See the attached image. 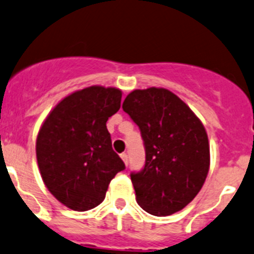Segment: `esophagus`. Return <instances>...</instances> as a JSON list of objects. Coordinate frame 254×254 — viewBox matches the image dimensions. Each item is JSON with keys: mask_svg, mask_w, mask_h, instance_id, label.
Wrapping results in <instances>:
<instances>
[{"mask_svg": "<svg viewBox=\"0 0 254 254\" xmlns=\"http://www.w3.org/2000/svg\"><path fill=\"white\" fill-rule=\"evenodd\" d=\"M120 157H122V160H123V161H124V164L127 165V162H129V157H127V154L123 152V154L120 155Z\"/></svg>", "mask_w": 254, "mask_h": 254, "instance_id": "34e87169", "label": "esophagus"}]
</instances>
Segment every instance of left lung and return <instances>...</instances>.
<instances>
[{
  "mask_svg": "<svg viewBox=\"0 0 254 254\" xmlns=\"http://www.w3.org/2000/svg\"><path fill=\"white\" fill-rule=\"evenodd\" d=\"M123 109L140 127L146 161L131 174L136 202L155 216H170L196 197L210 170L205 127L189 105L165 88L135 89Z\"/></svg>",
  "mask_w": 254,
  "mask_h": 254,
  "instance_id": "1",
  "label": "left lung"
}]
</instances>
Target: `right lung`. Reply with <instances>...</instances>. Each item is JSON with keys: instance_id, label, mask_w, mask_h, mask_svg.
Segmentation results:
<instances>
[{"instance_id": "add662e5", "label": "right lung", "mask_w": 254, "mask_h": 254, "mask_svg": "<svg viewBox=\"0 0 254 254\" xmlns=\"http://www.w3.org/2000/svg\"><path fill=\"white\" fill-rule=\"evenodd\" d=\"M122 90L92 85L75 90L49 112L39 127L36 156L49 192L65 207L88 211L105 198L125 169L113 150L107 122L120 109Z\"/></svg>"}]
</instances>
